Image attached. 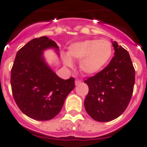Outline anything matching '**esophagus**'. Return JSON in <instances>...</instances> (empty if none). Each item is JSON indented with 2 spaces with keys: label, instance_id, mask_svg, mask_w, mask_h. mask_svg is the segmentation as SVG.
<instances>
[{
  "label": "esophagus",
  "instance_id": "obj_1",
  "mask_svg": "<svg viewBox=\"0 0 147 147\" xmlns=\"http://www.w3.org/2000/svg\"><path fill=\"white\" fill-rule=\"evenodd\" d=\"M75 86H78V85H79V84H81V81H80V80H76L75 82Z\"/></svg>",
  "mask_w": 147,
  "mask_h": 147
}]
</instances>
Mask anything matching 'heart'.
<instances>
[{
    "mask_svg": "<svg viewBox=\"0 0 147 147\" xmlns=\"http://www.w3.org/2000/svg\"><path fill=\"white\" fill-rule=\"evenodd\" d=\"M69 56L72 59L81 61L80 68L86 75H94L109 63L113 54V48L109 40H86L77 42L69 47ZM63 63L72 66V61L65 56Z\"/></svg>",
    "mask_w": 147,
    "mask_h": 147,
    "instance_id": "b5f03b06",
    "label": "heart"
}]
</instances>
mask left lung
Masks as SVG:
<instances>
[{"label":"left lung","mask_w":147,"mask_h":147,"mask_svg":"<svg viewBox=\"0 0 147 147\" xmlns=\"http://www.w3.org/2000/svg\"><path fill=\"white\" fill-rule=\"evenodd\" d=\"M115 55L100 72L84 81L89 86L84 107L99 122L111 121L127 109L133 92L135 70L129 54L116 41Z\"/></svg>","instance_id":"left-lung-1"}]
</instances>
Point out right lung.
Returning <instances> with one entry per match:
<instances>
[{"label": "right lung", "mask_w": 147, "mask_h": 147, "mask_svg": "<svg viewBox=\"0 0 147 147\" xmlns=\"http://www.w3.org/2000/svg\"><path fill=\"white\" fill-rule=\"evenodd\" d=\"M59 47L47 36L35 38L18 51L11 70V86L15 103L21 112L37 121H48L61 110L75 88V78L63 80L44 61L43 51Z\"/></svg>", "instance_id": "obj_1"}]
</instances>
